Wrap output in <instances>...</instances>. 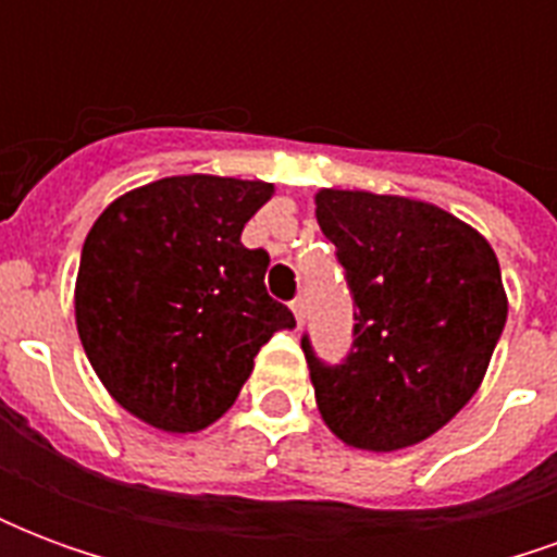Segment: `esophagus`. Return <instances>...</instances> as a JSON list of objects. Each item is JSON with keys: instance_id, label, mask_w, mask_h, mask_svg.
I'll list each match as a JSON object with an SVG mask.
<instances>
[{"instance_id": "34e87169", "label": "esophagus", "mask_w": 557, "mask_h": 557, "mask_svg": "<svg viewBox=\"0 0 557 557\" xmlns=\"http://www.w3.org/2000/svg\"><path fill=\"white\" fill-rule=\"evenodd\" d=\"M292 313L298 319V325H304V319H307V301H304V295H298V298L292 301Z\"/></svg>"}]
</instances>
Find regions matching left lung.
Instances as JSON below:
<instances>
[{"mask_svg": "<svg viewBox=\"0 0 557 557\" xmlns=\"http://www.w3.org/2000/svg\"><path fill=\"white\" fill-rule=\"evenodd\" d=\"M315 220L355 298L339 367L301 339L319 414L358 450L430 438L478 394L507 322L495 250L466 220L409 196L322 187Z\"/></svg>", "mask_w": 557, "mask_h": 557, "instance_id": "8db88e82", "label": "left lung"}]
</instances>
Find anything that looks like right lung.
I'll list each match as a JSON object with an SVG mask.
<instances>
[{"mask_svg": "<svg viewBox=\"0 0 557 557\" xmlns=\"http://www.w3.org/2000/svg\"><path fill=\"white\" fill-rule=\"evenodd\" d=\"M274 184L172 175L103 208L79 256L74 313L91 370L148 426L199 432L223 418L274 331L268 253L242 244Z\"/></svg>", "mask_w": 557, "mask_h": 557, "instance_id": "1", "label": "right lung"}]
</instances>
